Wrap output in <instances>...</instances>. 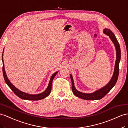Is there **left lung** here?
Returning <instances> with one entry per match:
<instances>
[{
    "instance_id": "obj_1",
    "label": "left lung",
    "mask_w": 128,
    "mask_h": 128,
    "mask_svg": "<svg viewBox=\"0 0 128 128\" xmlns=\"http://www.w3.org/2000/svg\"><path fill=\"white\" fill-rule=\"evenodd\" d=\"M103 32L105 34H106V35L109 36L111 40L114 42L116 50V60L115 66H114L113 76L112 78H111L109 83H108L106 86L102 88V89L98 90L92 94H84L83 92H80L76 89V88H75L74 86V83L71 74H70V78L72 82V92L75 96H76L77 97L79 98H80L82 99L86 100H97L103 98L111 89H112V88L114 86V85L116 84L118 77L119 64L120 59V48L119 42L117 41L115 36H114L112 32L110 30H109V29H104Z\"/></svg>"
}]
</instances>
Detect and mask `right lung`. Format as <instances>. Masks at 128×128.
Listing matches in <instances>:
<instances>
[{"label":"right lung","instance_id":"right-lung-1","mask_svg":"<svg viewBox=\"0 0 128 128\" xmlns=\"http://www.w3.org/2000/svg\"><path fill=\"white\" fill-rule=\"evenodd\" d=\"M3 52H4V50H3ZM2 55H3V54H2ZM2 73H3V76H4L5 82L6 84H7L8 86L10 88V89L12 90L13 92H14L18 97L22 98V99L25 100H38L43 99V98L46 97L47 96H48L49 95V94H50L51 92V91L52 80H53L54 78L56 75V74L58 73V71L56 72L54 74H52V76L51 77L50 80V82H49V84H48V86L47 88V89L45 91H44L43 92L39 94H30L22 92V91L17 89V88H16L14 86V85L11 84V83L8 80V78L7 77V76H6V74L5 71V68H4V60H3L2 56Z\"/></svg>","mask_w":128,"mask_h":128}]
</instances>
